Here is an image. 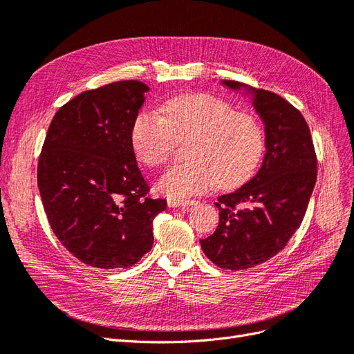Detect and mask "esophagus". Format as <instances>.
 I'll use <instances>...</instances> for the list:
<instances>
[{"instance_id":"34e87169","label":"esophagus","mask_w":354,"mask_h":354,"mask_svg":"<svg viewBox=\"0 0 354 354\" xmlns=\"http://www.w3.org/2000/svg\"><path fill=\"white\" fill-rule=\"evenodd\" d=\"M169 207H187V206H194L197 205L196 200H176V198H170L167 201Z\"/></svg>"}]
</instances>
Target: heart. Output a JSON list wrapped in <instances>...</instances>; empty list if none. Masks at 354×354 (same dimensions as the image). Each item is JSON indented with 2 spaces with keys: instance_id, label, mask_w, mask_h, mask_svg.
Wrapping results in <instances>:
<instances>
[{
  "instance_id": "obj_1",
  "label": "heart",
  "mask_w": 354,
  "mask_h": 354,
  "mask_svg": "<svg viewBox=\"0 0 354 354\" xmlns=\"http://www.w3.org/2000/svg\"><path fill=\"white\" fill-rule=\"evenodd\" d=\"M188 140L189 161L171 167L157 183L160 193L169 197L243 184L255 174L266 149L264 129L255 115L234 111L225 100L207 93L171 97L161 114L144 111L132 126L136 157L149 167L166 165L176 144Z\"/></svg>"
}]
</instances>
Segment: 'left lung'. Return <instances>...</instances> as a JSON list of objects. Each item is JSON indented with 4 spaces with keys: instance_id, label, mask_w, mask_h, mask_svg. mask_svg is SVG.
I'll return each instance as SVG.
<instances>
[{
    "instance_id": "obj_1",
    "label": "left lung",
    "mask_w": 354,
    "mask_h": 354,
    "mask_svg": "<svg viewBox=\"0 0 354 354\" xmlns=\"http://www.w3.org/2000/svg\"><path fill=\"white\" fill-rule=\"evenodd\" d=\"M222 84L250 93L266 124L261 169L234 193L218 197V228L200 240L215 266L237 271L277 255L299 228L316 184L317 157L307 121L286 99L231 80Z\"/></svg>"
}]
</instances>
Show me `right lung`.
<instances>
[{
    "label": "right lung",
    "instance_id": "1",
    "mask_svg": "<svg viewBox=\"0 0 354 354\" xmlns=\"http://www.w3.org/2000/svg\"><path fill=\"white\" fill-rule=\"evenodd\" d=\"M148 86L127 80L87 90L60 106L47 130L37 180L53 233L96 268H127L153 248L165 198H149L132 126Z\"/></svg>",
    "mask_w": 354,
    "mask_h": 354
}]
</instances>
